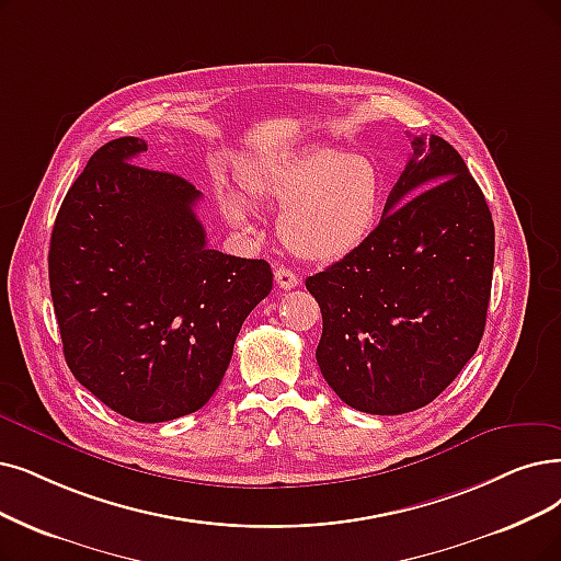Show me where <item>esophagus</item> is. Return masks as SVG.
Masks as SVG:
<instances>
[{"label": "esophagus", "instance_id": "esophagus-1", "mask_svg": "<svg viewBox=\"0 0 561 561\" xmlns=\"http://www.w3.org/2000/svg\"><path fill=\"white\" fill-rule=\"evenodd\" d=\"M274 276H276V285L280 289H293L299 285V276L295 272H289V268H285V266H278Z\"/></svg>", "mask_w": 561, "mask_h": 561}]
</instances>
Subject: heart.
<instances>
[{"mask_svg":"<svg viewBox=\"0 0 561 561\" xmlns=\"http://www.w3.org/2000/svg\"><path fill=\"white\" fill-rule=\"evenodd\" d=\"M243 188L257 203L283 209L280 241L310 262H339L356 253L375 234L387 203V176L379 163L335 147L253 165L243 172ZM222 209L237 230L251 232L243 197L230 193Z\"/></svg>","mask_w":561,"mask_h":561,"instance_id":"b5f03b06","label":"heart"}]
</instances>
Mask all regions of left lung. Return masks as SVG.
Segmentation results:
<instances>
[{
  "instance_id": "1",
  "label": "left lung",
  "mask_w": 561,
  "mask_h": 561,
  "mask_svg": "<svg viewBox=\"0 0 561 561\" xmlns=\"http://www.w3.org/2000/svg\"><path fill=\"white\" fill-rule=\"evenodd\" d=\"M410 138L375 234L306 278L327 385L382 416L428 405L474 356L495 262V226L462 156L437 136Z\"/></svg>"
}]
</instances>
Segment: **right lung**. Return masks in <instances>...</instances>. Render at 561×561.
I'll use <instances>...</instances> for the list:
<instances>
[{
    "label": "right lung",
    "instance_id": "1",
    "mask_svg": "<svg viewBox=\"0 0 561 561\" xmlns=\"http://www.w3.org/2000/svg\"><path fill=\"white\" fill-rule=\"evenodd\" d=\"M142 151L128 136L89 159L59 207L48 274L78 382L130 421L161 423L214 396L274 274L266 260L209 249L199 191L130 163Z\"/></svg>",
    "mask_w": 561,
    "mask_h": 561
}]
</instances>
